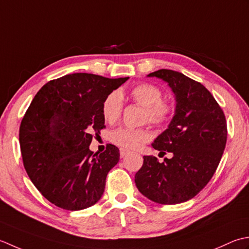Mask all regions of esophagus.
Segmentation results:
<instances>
[{
	"label": "esophagus",
	"mask_w": 249,
	"mask_h": 249,
	"mask_svg": "<svg viewBox=\"0 0 249 249\" xmlns=\"http://www.w3.org/2000/svg\"><path fill=\"white\" fill-rule=\"evenodd\" d=\"M128 154H130V150L124 149V148H120V157H121V158H124V157H125Z\"/></svg>",
	"instance_id": "obj_1"
}]
</instances>
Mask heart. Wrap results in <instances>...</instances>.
<instances>
[{
	"instance_id": "1",
	"label": "heart",
	"mask_w": 249,
	"mask_h": 249,
	"mask_svg": "<svg viewBox=\"0 0 249 249\" xmlns=\"http://www.w3.org/2000/svg\"><path fill=\"white\" fill-rule=\"evenodd\" d=\"M131 99L145 107L143 121L162 126L169 124L175 113V105L169 100L162 99L163 91L158 86L142 83L134 86L129 92ZM123 95L119 91H113L106 96L102 104L104 119L109 124L117 121L123 113ZM149 140V132L145 128H118L111 132L110 141L123 148L135 149Z\"/></svg>"
}]
</instances>
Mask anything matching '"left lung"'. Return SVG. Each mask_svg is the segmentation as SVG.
Masks as SVG:
<instances>
[{"label": "left lung", "mask_w": 249, "mask_h": 249, "mask_svg": "<svg viewBox=\"0 0 249 249\" xmlns=\"http://www.w3.org/2000/svg\"><path fill=\"white\" fill-rule=\"evenodd\" d=\"M147 76L164 80L175 94L174 117L153 143L160 154L169 151L173 157L160 163L154 156H144L135 185L151 201L177 204L196 196L214 175L227 143V121L201 83L165 69Z\"/></svg>", "instance_id": "obj_1"}]
</instances>
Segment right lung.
<instances>
[{
	"instance_id": "obj_1",
	"label": "right lung",
	"mask_w": 249,
	"mask_h": 249,
	"mask_svg": "<svg viewBox=\"0 0 249 249\" xmlns=\"http://www.w3.org/2000/svg\"><path fill=\"white\" fill-rule=\"evenodd\" d=\"M129 77L74 73L50 80L39 89L20 124L24 169L34 186L55 206L79 211L102 196L119 149H89L93 134L105 128L102 104Z\"/></svg>"
}]
</instances>
